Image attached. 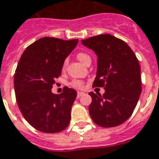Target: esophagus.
<instances>
[{"label": "esophagus", "instance_id": "obj_1", "mask_svg": "<svg viewBox=\"0 0 159 159\" xmlns=\"http://www.w3.org/2000/svg\"><path fill=\"white\" fill-rule=\"evenodd\" d=\"M84 94H85L84 92H81V91H79V92L77 93V98H80V97H81V96H83Z\"/></svg>", "mask_w": 159, "mask_h": 159}]
</instances>
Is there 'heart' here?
<instances>
[{"mask_svg": "<svg viewBox=\"0 0 159 159\" xmlns=\"http://www.w3.org/2000/svg\"><path fill=\"white\" fill-rule=\"evenodd\" d=\"M77 59L82 63V64H84V63L86 62L87 60H89L90 59V57L89 56L86 54V53L84 52H80L77 54ZM67 62H68V59H65V61L64 62V66H66V64H67ZM70 85L73 86V87H76V88H82L83 87V83L82 81H79V80H74L73 82H71L70 83Z\"/></svg>", "mask_w": 159, "mask_h": 159, "instance_id": "obj_1", "label": "heart"}]
</instances>
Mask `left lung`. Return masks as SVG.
I'll return each instance as SVG.
<instances>
[{"label": "left lung", "instance_id": "obj_1", "mask_svg": "<svg viewBox=\"0 0 159 159\" xmlns=\"http://www.w3.org/2000/svg\"><path fill=\"white\" fill-rule=\"evenodd\" d=\"M97 56L94 87H104L102 95L89 92L91 119L102 127H114L126 121L141 94L140 67L129 45L110 34L81 40Z\"/></svg>", "mask_w": 159, "mask_h": 159}]
</instances>
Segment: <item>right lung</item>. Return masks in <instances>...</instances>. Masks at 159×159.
I'll return each mask as SVG.
<instances>
[{"instance_id":"add662e5","label":"right lung","mask_w":159,"mask_h":159,"mask_svg":"<svg viewBox=\"0 0 159 159\" xmlns=\"http://www.w3.org/2000/svg\"><path fill=\"white\" fill-rule=\"evenodd\" d=\"M77 43L78 39L42 38L25 49L18 63L14 78L18 106L25 120L40 132L59 133L70 123L76 91L64 87L56 95L52 89Z\"/></svg>"}]
</instances>
